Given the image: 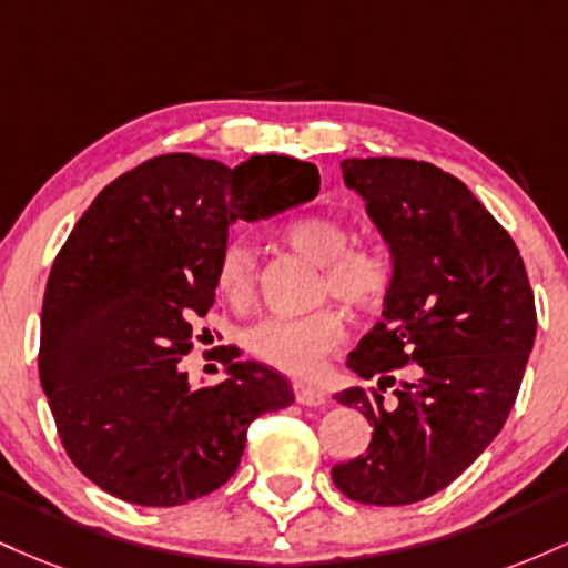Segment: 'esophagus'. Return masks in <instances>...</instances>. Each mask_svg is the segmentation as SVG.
Wrapping results in <instances>:
<instances>
[{
	"mask_svg": "<svg viewBox=\"0 0 568 568\" xmlns=\"http://www.w3.org/2000/svg\"><path fill=\"white\" fill-rule=\"evenodd\" d=\"M295 399L305 407H322L327 405V394L322 388L308 386V384H295Z\"/></svg>",
	"mask_w": 568,
	"mask_h": 568,
	"instance_id": "esophagus-1",
	"label": "esophagus"
}]
</instances>
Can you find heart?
Instances as JSON below:
<instances>
[{"label":"heart","mask_w":568,"mask_h":568,"mask_svg":"<svg viewBox=\"0 0 568 568\" xmlns=\"http://www.w3.org/2000/svg\"><path fill=\"white\" fill-rule=\"evenodd\" d=\"M286 244L324 267L322 290L352 308H375L392 286V265L375 250H348L352 233L333 216H305L286 227ZM216 286L233 305H246L257 286V260L244 239H231L220 254ZM343 318L333 308L301 318L267 316L246 333V348L265 365L290 375H311L343 341Z\"/></svg>","instance_id":"1"}]
</instances>
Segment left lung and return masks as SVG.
I'll list each match as a JSON object with an SVG mask.
<instances>
[{"mask_svg": "<svg viewBox=\"0 0 568 568\" xmlns=\"http://www.w3.org/2000/svg\"><path fill=\"white\" fill-rule=\"evenodd\" d=\"M341 169L388 246L392 286L346 362L378 386L335 394L365 413L373 439L335 464L333 483L362 505H413L450 486L505 426L537 335L534 295L515 241L454 174L407 158ZM405 364L414 378L397 382Z\"/></svg>", "mask_w": 568, "mask_h": 568, "instance_id": "1", "label": "left lung"}]
</instances>
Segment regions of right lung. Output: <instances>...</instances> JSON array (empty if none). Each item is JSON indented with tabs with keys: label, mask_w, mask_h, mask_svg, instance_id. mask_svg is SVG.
<instances>
[{
	"label": "right lung",
	"mask_w": 568,
	"mask_h": 568,
	"mask_svg": "<svg viewBox=\"0 0 568 568\" xmlns=\"http://www.w3.org/2000/svg\"><path fill=\"white\" fill-rule=\"evenodd\" d=\"M318 195V169L252 155L235 169L171 152L95 195L50 271L40 381L63 448L88 480L142 507H180L239 469L250 424L295 403L257 359L212 388L180 367L216 292L235 220L257 222Z\"/></svg>",
	"instance_id": "right-lung-1"
}]
</instances>
